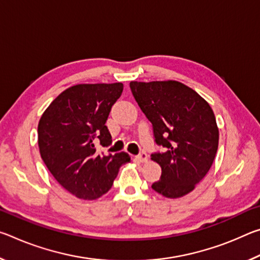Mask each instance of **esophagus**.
I'll return each instance as SVG.
<instances>
[{"label":"esophagus","instance_id":"1","mask_svg":"<svg viewBox=\"0 0 260 260\" xmlns=\"http://www.w3.org/2000/svg\"><path fill=\"white\" fill-rule=\"evenodd\" d=\"M136 159H138L140 162H147L148 161V155L146 152H141L140 155L136 156Z\"/></svg>","mask_w":260,"mask_h":260}]
</instances>
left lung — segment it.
Instances as JSON below:
<instances>
[{"mask_svg":"<svg viewBox=\"0 0 260 260\" xmlns=\"http://www.w3.org/2000/svg\"><path fill=\"white\" fill-rule=\"evenodd\" d=\"M132 93L152 124L156 143L167 148L152 153L161 178L151 186L166 199L192 191L212 166L219 143L213 110L195 90L175 80L131 81Z\"/></svg>","mask_w":260,"mask_h":260,"instance_id":"8db88e82","label":"left lung"}]
</instances>
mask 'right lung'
Masks as SVG:
<instances>
[{
	"label": "right lung",
	"instance_id": "obj_1",
	"mask_svg": "<svg viewBox=\"0 0 260 260\" xmlns=\"http://www.w3.org/2000/svg\"><path fill=\"white\" fill-rule=\"evenodd\" d=\"M124 89L121 82L79 83L57 96L42 113L38 144L42 160L61 187L78 199H100L112 187L126 152L98 153L95 142H112L105 126L113 103Z\"/></svg>",
	"mask_w": 260,
	"mask_h": 260
}]
</instances>
